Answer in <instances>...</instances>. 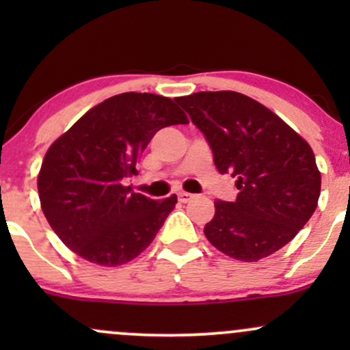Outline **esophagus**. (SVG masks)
<instances>
[{"label":"esophagus","instance_id":"obj_1","mask_svg":"<svg viewBox=\"0 0 350 350\" xmlns=\"http://www.w3.org/2000/svg\"><path fill=\"white\" fill-rule=\"evenodd\" d=\"M178 198H179L180 202H189V200H191L192 198H194V196L189 194V192H184V191H183V192H179Z\"/></svg>","mask_w":350,"mask_h":350}]
</instances>
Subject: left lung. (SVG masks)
<instances>
[{"instance_id": "8db88e82", "label": "left lung", "mask_w": 350, "mask_h": 350, "mask_svg": "<svg viewBox=\"0 0 350 350\" xmlns=\"http://www.w3.org/2000/svg\"><path fill=\"white\" fill-rule=\"evenodd\" d=\"M176 102L206 136L220 174H232L240 191L234 202L215 200L204 227L208 242L240 262H258L295 239L321 192L311 146L239 92H198Z\"/></svg>"}]
</instances>
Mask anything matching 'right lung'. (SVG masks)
I'll return each instance as SVG.
<instances>
[{
  "label": "right lung",
  "instance_id": "obj_1",
  "mask_svg": "<svg viewBox=\"0 0 350 350\" xmlns=\"http://www.w3.org/2000/svg\"><path fill=\"white\" fill-rule=\"evenodd\" d=\"M189 123L171 98L115 95L88 110L47 150L39 171L41 207L52 230L87 262L118 267L152 242L178 198L154 200L123 179L156 131Z\"/></svg>",
  "mask_w": 350,
  "mask_h": 350
}]
</instances>
